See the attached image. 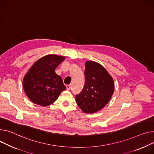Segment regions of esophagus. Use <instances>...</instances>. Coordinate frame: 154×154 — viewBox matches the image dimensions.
I'll return each instance as SVG.
<instances>
[{
  "label": "esophagus",
  "mask_w": 154,
  "mask_h": 154,
  "mask_svg": "<svg viewBox=\"0 0 154 154\" xmlns=\"http://www.w3.org/2000/svg\"><path fill=\"white\" fill-rule=\"evenodd\" d=\"M66 87H67V90H69L70 89V85H66Z\"/></svg>",
  "instance_id": "obj_1"
}]
</instances>
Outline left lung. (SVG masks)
<instances>
[{"label": "left lung", "mask_w": 154, "mask_h": 154, "mask_svg": "<svg viewBox=\"0 0 154 154\" xmlns=\"http://www.w3.org/2000/svg\"><path fill=\"white\" fill-rule=\"evenodd\" d=\"M85 82L75 96L77 105L85 113H94L104 108L114 93V81L100 64L88 60L85 64Z\"/></svg>", "instance_id": "1"}]
</instances>
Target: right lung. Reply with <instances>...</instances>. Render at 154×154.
<instances>
[{
  "instance_id": "add662e5",
  "label": "right lung",
  "mask_w": 154,
  "mask_h": 154,
  "mask_svg": "<svg viewBox=\"0 0 154 154\" xmlns=\"http://www.w3.org/2000/svg\"><path fill=\"white\" fill-rule=\"evenodd\" d=\"M66 59L63 56L46 55L31 67L23 80V87L28 98L35 104L47 106L58 98L66 87L56 68Z\"/></svg>"
}]
</instances>
